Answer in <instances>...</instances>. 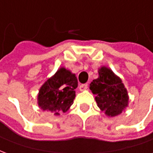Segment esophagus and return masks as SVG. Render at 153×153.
I'll return each mask as SVG.
<instances>
[{"label": "esophagus", "instance_id": "34e87169", "mask_svg": "<svg viewBox=\"0 0 153 153\" xmlns=\"http://www.w3.org/2000/svg\"><path fill=\"white\" fill-rule=\"evenodd\" d=\"M88 89V84L84 83V84H81L79 86V90L80 91H85Z\"/></svg>", "mask_w": 153, "mask_h": 153}]
</instances>
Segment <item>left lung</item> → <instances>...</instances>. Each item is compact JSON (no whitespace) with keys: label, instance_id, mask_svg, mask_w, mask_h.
Returning <instances> with one entry per match:
<instances>
[{"label":"left lung","instance_id":"8db88e82","mask_svg":"<svg viewBox=\"0 0 153 153\" xmlns=\"http://www.w3.org/2000/svg\"><path fill=\"white\" fill-rule=\"evenodd\" d=\"M97 106L105 115L115 117L128 106V95L121 79L106 66L98 69V78L90 83Z\"/></svg>","mask_w":153,"mask_h":153}]
</instances>
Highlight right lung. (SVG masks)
Masks as SVG:
<instances>
[{"mask_svg": "<svg viewBox=\"0 0 153 153\" xmlns=\"http://www.w3.org/2000/svg\"><path fill=\"white\" fill-rule=\"evenodd\" d=\"M77 87L75 74L60 67L40 88L38 94V106L42 111L53 113L54 115L66 112L74 103Z\"/></svg>", "mask_w": 153, "mask_h": 153, "instance_id": "obj_1", "label": "right lung"}]
</instances>
